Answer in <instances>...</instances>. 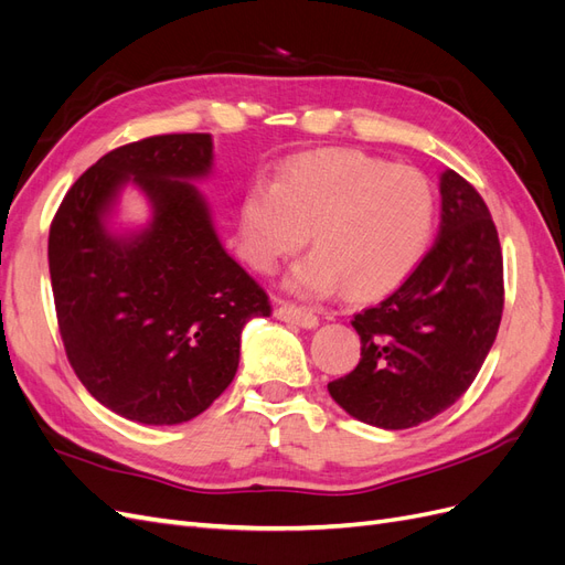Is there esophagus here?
I'll use <instances>...</instances> for the list:
<instances>
[{"label": "esophagus", "instance_id": "34e87169", "mask_svg": "<svg viewBox=\"0 0 565 565\" xmlns=\"http://www.w3.org/2000/svg\"><path fill=\"white\" fill-rule=\"evenodd\" d=\"M276 318L299 324V328H306V330L318 328V316L309 309H303V306H295V303H280L276 309Z\"/></svg>", "mask_w": 565, "mask_h": 565}]
</instances>
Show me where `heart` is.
<instances>
[{
	"mask_svg": "<svg viewBox=\"0 0 565 565\" xmlns=\"http://www.w3.org/2000/svg\"><path fill=\"white\" fill-rule=\"evenodd\" d=\"M436 193L419 169L358 150L303 156L278 183L256 181L241 204V247L262 273H273L313 237L287 287L303 297L370 299L401 285L434 235Z\"/></svg>",
	"mask_w": 565,
	"mask_h": 565,
	"instance_id": "1",
	"label": "heart"
}]
</instances>
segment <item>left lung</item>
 <instances>
[{"instance_id": "obj_1", "label": "left lung", "mask_w": 565, "mask_h": 565, "mask_svg": "<svg viewBox=\"0 0 565 565\" xmlns=\"http://www.w3.org/2000/svg\"><path fill=\"white\" fill-rule=\"evenodd\" d=\"M502 309L498 228L476 188L446 169L434 247L396 292L353 316L361 361L328 384L330 396L380 429H409L436 417L476 380Z\"/></svg>"}]
</instances>
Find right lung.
I'll use <instances>...</instances> for the list:
<instances>
[{"label":"right lung","mask_w":565,"mask_h":565,"mask_svg":"<svg viewBox=\"0 0 565 565\" xmlns=\"http://www.w3.org/2000/svg\"><path fill=\"white\" fill-rule=\"evenodd\" d=\"M210 169V134L119 146L71 185L49 228L67 361L100 405L141 424L204 413L235 377L245 324L270 316L264 287L221 247L188 183ZM129 180L149 195L153 221L115 238L103 218Z\"/></svg>","instance_id":"obj_1"}]
</instances>
